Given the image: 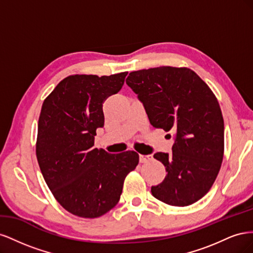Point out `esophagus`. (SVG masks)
I'll return each instance as SVG.
<instances>
[{"label":"esophagus","instance_id":"obj_1","mask_svg":"<svg viewBox=\"0 0 253 253\" xmlns=\"http://www.w3.org/2000/svg\"><path fill=\"white\" fill-rule=\"evenodd\" d=\"M152 158H153L152 155H139V162L141 164L148 163V162H150V160H152Z\"/></svg>","mask_w":253,"mask_h":253}]
</instances>
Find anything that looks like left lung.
Returning <instances> with one entry per match:
<instances>
[{
    "mask_svg": "<svg viewBox=\"0 0 253 253\" xmlns=\"http://www.w3.org/2000/svg\"><path fill=\"white\" fill-rule=\"evenodd\" d=\"M126 82L143 103L150 124L175 132L171 154H154L167 175L151 188L152 195L176 207L200 201L215 181L224 157V118L215 95L188 67L132 72Z\"/></svg>",
    "mask_w": 253,
    "mask_h": 253,
    "instance_id": "left-lung-1",
    "label": "left lung"
}]
</instances>
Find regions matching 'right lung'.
Returning <instances> with one entry per match:
<instances>
[{"label":"right lung","mask_w":253,"mask_h":253,"mask_svg":"<svg viewBox=\"0 0 253 253\" xmlns=\"http://www.w3.org/2000/svg\"><path fill=\"white\" fill-rule=\"evenodd\" d=\"M126 75L68 76L42 104L38 164L53 197L76 216L96 218L113 209L139 163L134 151L109 154L94 147L96 129L104 126L103 102L121 89Z\"/></svg>","instance_id":"right-lung-1"}]
</instances>
